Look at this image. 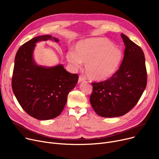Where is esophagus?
Returning <instances> with one entry per match:
<instances>
[{
    "mask_svg": "<svg viewBox=\"0 0 159 159\" xmlns=\"http://www.w3.org/2000/svg\"><path fill=\"white\" fill-rule=\"evenodd\" d=\"M85 80V78L83 77L82 76H79V82H80L82 81H84Z\"/></svg>",
    "mask_w": 159,
    "mask_h": 159,
    "instance_id": "obj_1",
    "label": "esophagus"
}]
</instances>
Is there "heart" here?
<instances>
[{"instance_id": "heart-1", "label": "heart", "mask_w": 159, "mask_h": 159, "mask_svg": "<svg viewBox=\"0 0 159 159\" xmlns=\"http://www.w3.org/2000/svg\"><path fill=\"white\" fill-rule=\"evenodd\" d=\"M66 57L76 68L84 62L88 77L99 81L111 77L118 71L123 53L110 40L98 37L80 41L75 46V52L70 50Z\"/></svg>"}]
</instances>
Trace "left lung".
<instances>
[{
    "instance_id": "obj_1",
    "label": "left lung",
    "mask_w": 159,
    "mask_h": 159,
    "mask_svg": "<svg viewBox=\"0 0 159 159\" xmlns=\"http://www.w3.org/2000/svg\"><path fill=\"white\" fill-rule=\"evenodd\" d=\"M121 37L126 48L119 69L109 79L91 83V105L103 117L126 114L137 104L147 85L143 49L122 33Z\"/></svg>"
}]
</instances>
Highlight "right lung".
Wrapping results in <instances>:
<instances>
[{
	"label": "right lung",
	"mask_w": 159,
	"mask_h": 159,
	"mask_svg": "<svg viewBox=\"0 0 159 159\" xmlns=\"http://www.w3.org/2000/svg\"><path fill=\"white\" fill-rule=\"evenodd\" d=\"M58 40L46 35L33 38L16 52L12 75L13 93L22 109L32 117L49 120L59 115L68 95L79 80L77 74L67 71L62 64L46 68L37 66L33 58L36 43Z\"/></svg>",
	"instance_id": "1"
}]
</instances>
